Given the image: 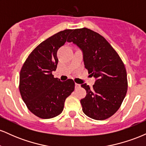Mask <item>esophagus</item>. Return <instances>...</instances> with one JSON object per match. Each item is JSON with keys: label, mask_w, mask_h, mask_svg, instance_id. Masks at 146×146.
Here are the masks:
<instances>
[{"label": "esophagus", "mask_w": 146, "mask_h": 146, "mask_svg": "<svg viewBox=\"0 0 146 146\" xmlns=\"http://www.w3.org/2000/svg\"><path fill=\"white\" fill-rule=\"evenodd\" d=\"M80 84L75 83V88H80Z\"/></svg>", "instance_id": "1"}]
</instances>
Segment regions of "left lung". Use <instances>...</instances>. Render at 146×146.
Instances as JSON below:
<instances>
[{
	"mask_svg": "<svg viewBox=\"0 0 146 146\" xmlns=\"http://www.w3.org/2000/svg\"><path fill=\"white\" fill-rule=\"evenodd\" d=\"M67 42L81 49L85 68L95 78L93 88L81 85L86 90L80 100L84 113L95 120L109 118L119 108L128 89L123 62L103 36L87 28L73 29Z\"/></svg>",
	"mask_w": 146,
	"mask_h": 146,
	"instance_id": "left-lung-1",
	"label": "left lung"
}]
</instances>
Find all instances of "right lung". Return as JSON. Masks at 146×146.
I'll list each match as a JSON object with an SVG mask.
<instances>
[{
	"instance_id": "add662e5",
	"label": "right lung",
	"mask_w": 146,
	"mask_h": 146,
	"mask_svg": "<svg viewBox=\"0 0 146 146\" xmlns=\"http://www.w3.org/2000/svg\"><path fill=\"white\" fill-rule=\"evenodd\" d=\"M72 31H60L41 42L30 53L21 68V97L28 109L40 118L51 119L59 115L66 98L75 89L73 80L61 82L52 75L58 63L57 51Z\"/></svg>"
}]
</instances>
